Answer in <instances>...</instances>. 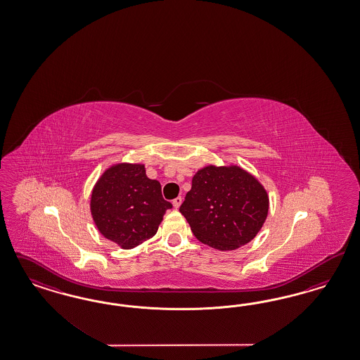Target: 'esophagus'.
<instances>
[{
  "label": "esophagus",
  "instance_id": "esophagus-1",
  "mask_svg": "<svg viewBox=\"0 0 360 360\" xmlns=\"http://www.w3.org/2000/svg\"><path fill=\"white\" fill-rule=\"evenodd\" d=\"M182 202H184V198L178 196V198H175L174 200H173V206H174V208H179V206L182 205Z\"/></svg>",
  "mask_w": 360,
  "mask_h": 360
}]
</instances>
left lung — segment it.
Instances as JSON below:
<instances>
[{"instance_id": "left-lung-1", "label": "left lung", "mask_w": 360, "mask_h": 360, "mask_svg": "<svg viewBox=\"0 0 360 360\" xmlns=\"http://www.w3.org/2000/svg\"><path fill=\"white\" fill-rule=\"evenodd\" d=\"M268 210L264 186L236 165H208L198 170L179 207L196 239L219 251L250 243L262 229Z\"/></svg>"}]
</instances>
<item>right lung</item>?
Wrapping results in <instances>:
<instances>
[{
  "label": "right lung",
  "mask_w": 360,
  "mask_h": 360,
  "mask_svg": "<svg viewBox=\"0 0 360 360\" xmlns=\"http://www.w3.org/2000/svg\"><path fill=\"white\" fill-rule=\"evenodd\" d=\"M91 215L98 232L122 250L150 239L173 205L165 200L161 184L146 176L145 165H112L94 186Z\"/></svg>",
  "instance_id": "add662e5"
}]
</instances>
